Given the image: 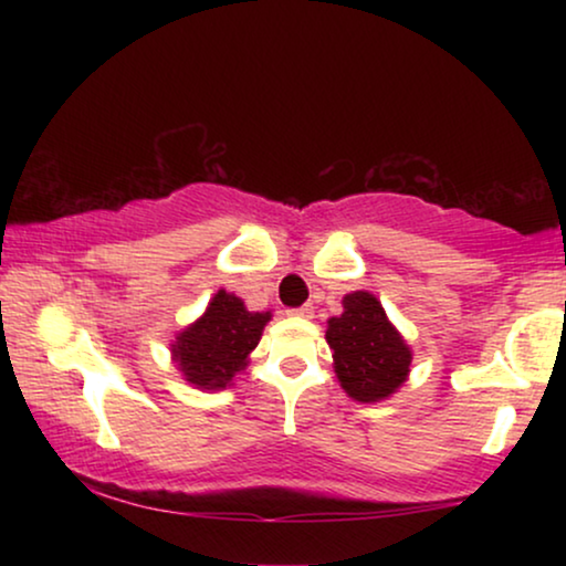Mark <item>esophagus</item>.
<instances>
[{"instance_id":"esophagus-1","label":"esophagus","mask_w":566,"mask_h":566,"mask_svg":"<svg viewBox=\"0 0 566 566\" xmlns=\"http://www.w3.org/2000/svg\"><path fill=\"white\" fill-rule=\"evenodd\" d=\"M289 314H291V316H296V319H312V316H314V306H312V304H306V306L291 308Z\"/></svg>"}]
</instances>
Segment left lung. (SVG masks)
Here are the masks:
<instances>
[{"label": "left lung", "instance_id": "left-lung-1", "mask_svg": "<svg viewBox=\"0 0 566 566\" xmlns=\"http://www.w3.org/2000/svg\"><path fill=\"white\" fill-rule=\"evenodd\" d=\"M343 308V314L327 322V343L339 386L347 397L366 405L391 397L407 381L412 350L374 293H347Z\"/></svg>", "mask_w": 566, "mask_h": 566}]
</instances>
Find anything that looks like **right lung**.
Listing matches in <instances>:
<instances>
[{
    "mask_svg": "<svg viewBox=\"0 0 566 566\" xmlns=\"http://www.w3.org/2000/svg\"><path fill=\"white\" fill-rule=\"evenodd\" d=\"M270 312H247L234 293L219 291L206 314L172 343V360L196 389H227L258 347Z\"/></svg>",
    "mask_w": 566,
    "mask_h": 566,
    "instance_id": "obj_1",
    "label": "right lung"
}]
</instances>
